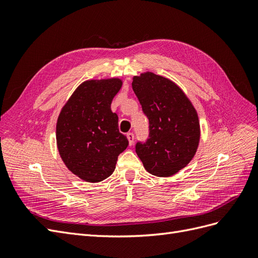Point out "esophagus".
<instances>
[{"instance_id":"obj_1","label":"esophagus","mask_w":258,"mask_h":258,"mask_svg":"<svg viewBox=\"0 0 258 258\" xmlns=\"http://www.w3.org/2000/svg\"><path fill=\"white\" fill-rule=\"evenodd\" d=\"M127 139H128V141H129V145L134 144V142H135V135L132 134V132H128V134H127Z\"/></svg>"}]
</instances>
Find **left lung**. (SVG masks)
<instances>
[{"mask_svg":"<svg viewBox=\"0 0 258 258\" xmlns=\"http://www.w3.org/2000/svg\"><path fill=\"white\" fill-rule=\"evenodd\" d=\"M132 89L150 121V136L136 152L148 173L171 176L185 168L200 140L198 114L178 86L152 72L134 76Z\"/></svg>","mask_w":258,"mask_h":258,"instance_id":"obj_1","label":"left lung"}]
</instances>
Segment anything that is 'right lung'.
Segmentation results:
<instances>
[{
	"mask_svg": "<svg viewBox=\"0 0 258 258\" xmlns=\"http://www.w3.org/2000/svg\"><path fill=\"white\" fill-rule=\"evenodd\" d=\"M119 79L82 83L67 101L56 127L57 146L67 168L86 182H101L115 170L129 142L118 129L111 103L121 88Z\"/></svg>",
	"mask_w": 258,
	"mask_h": 258,
	"instance_id": "right-lung-1",
	"label": "right lung"
}]
</instances>
